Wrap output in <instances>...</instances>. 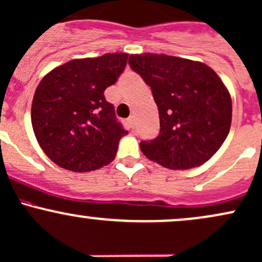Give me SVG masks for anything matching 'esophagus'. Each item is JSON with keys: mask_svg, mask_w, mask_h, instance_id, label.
Segmentation results:
<instances>
[{"mask_svg": "<svg viewBox=\"0 0 262 262\" xmlns=\"http://www.w3.org/2000/svg\"><path fill=\"white\" fill-rule=\"evenodd\" d=\"M128 124H129V126H130L132 129L136 128V117H134V116L129 117L128 118Z\"/></svg>", "mask_w": 262, "mask_h": 262, "instance_id": "1", "label": "esophagus"}]
</instances>
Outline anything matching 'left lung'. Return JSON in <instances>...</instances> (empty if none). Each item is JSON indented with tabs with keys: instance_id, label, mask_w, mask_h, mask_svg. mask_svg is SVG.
I'll list each match as a JSON object with an SVG mask.
<instances>
[{
	"instance_id": "8db88e82",
	"label": "left lung",
	"mask_w": 262,
	"mask_h": 262,
	"mask_svg": "<svg viewBox=\"0 0 262 262\" xmlns=\"http://www.w3.org/2000/svg\"><path fill=\"white\" fill-rule=\"evenodd\" d=\"M130 68L151 88L160 133L140 143L148 159L174 170L208 162L228 137L232 104L209 66L166 54H132Z\"/></svg>"
}]
</instances>
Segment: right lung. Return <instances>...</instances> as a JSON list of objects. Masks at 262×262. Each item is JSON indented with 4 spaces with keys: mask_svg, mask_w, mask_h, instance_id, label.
I'll list each match as a JSON object with an SVG mask.
<instances>
[{
    "mask_svg": "<svg viewBox=\"0 0 262 262\" xmlns=\"http://www.w3.org/2000/svg\"><path fill=\"white\" fill-rule=\"evenodd\" d=\"M128 54L72 59L46 74L34 92L31 120L46 155L67 170L108 165L128 130L117 122L104 91L124 71Z\"/></svg>",
    "mask_w": 262,
    "mask_h": 262,
    "instance_id": "right-lung-1",
    "label": "right lung"
}]
</instances>
